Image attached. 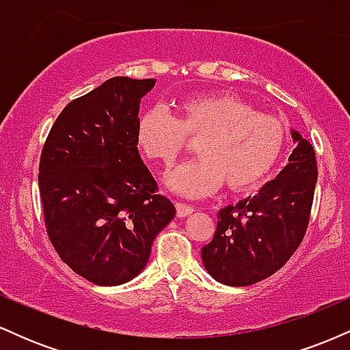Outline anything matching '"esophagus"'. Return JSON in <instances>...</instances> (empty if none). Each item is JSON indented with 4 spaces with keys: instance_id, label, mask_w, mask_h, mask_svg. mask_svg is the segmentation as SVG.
Segmentation results:
<instances>
[{
    "instance_id": "esophagus-1",
    "label": "esophagus",
    "mask_w": 350,
    "mask_h": 350,
    "mask_svg": "<svg viewBox=\"0 0 350 350\" xmlns=\"http://www.w3.org/2000/svg\"><path fill=\"white\" fill-rule=\"evenodd\" d=\"M176 212H178V217H186V215L192 214V212H194V207L187 206V204L176 202Z\"/></svg>"
}]
</instances>
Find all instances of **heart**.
Segmentation results:
<instances>
[{
    "label": "heart",
    "instance_id": "b5f03b06",
    "mask_svg": "<svg viewBox=\"0 0 350 350\" xmlns=\"http://www.w3.org/2000/svg\"><path fill=\"white\" fill-rule=\"evenodd\" d=\"M198 138V159L167 172L176 194L199 199L227 184L232 191H250L278 164L288 130L278 116L255 111L230 94H204L180 100L176 118L164 108L146 110L136 123V144L150 161L171 166Z\"/></svg>",
    "mask_w": 350,
    "mask_h": 350
}]
</instances>
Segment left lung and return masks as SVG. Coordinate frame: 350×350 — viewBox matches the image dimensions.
I'll return each instance as SVG.
<instances>
[{
    "instance_id": "left-lung-1",
    "label": "left lung",
    "mask_w": 350,
    "mask_h": 350,
    "mask_svg": "<svg viewBox=\"0 0 350 350\" xmlns=\"http://www.w3.org/2000/svg\"><path fill=\"white\" fill-rule=\"evenodd\" d=\"M288 164L258 194L220 208L214 239L200 255L208 275L228 286H248L278 271L306 234L317 180L312 144L291 130Z\"/></svg>"
}]
</instances>
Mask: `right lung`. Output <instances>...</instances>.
<instances>
[{
	"label": "right lung",
	"instance_id": "1",
	"mask_svg": "<svg viewBox=\"0 0 350 350\" xmlns=\"http://www.w3.org/2000/svg\"><path fill=\"white\" fill-rule=\"evenodd\" d=\"M154 79L111 77L57 116L39 163L47 234L77 275L128 283L144 270L156 235L174 219L136 144L139 102Z\"/></svg>",
	"mask_w": 350,
	"mask_h": 350
}]
</instances>
